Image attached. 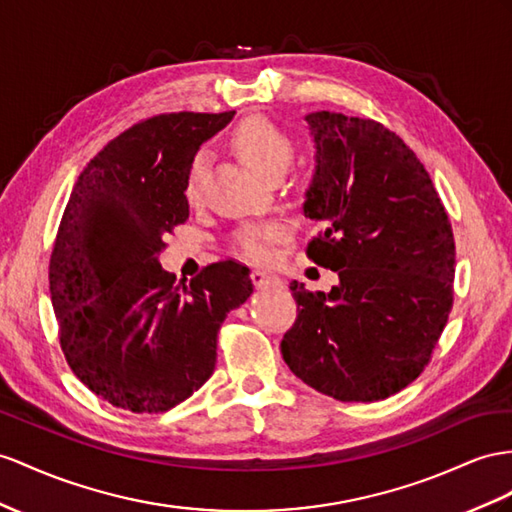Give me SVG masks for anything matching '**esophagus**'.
Returning <instances> with one entry per match:
<instances>
[{"instance_id":"1","label":"esophagus","mask_w":512,"mask_h":512,"mask_svg":"<svg viewBox=\"0 0 512 512\" xmlns=\"http://www.w3.org/2000/svg\"><path fill=\"white\" fill-rule=\"evenodd\" d=\"M251 279L257 287H277V285H281V279L277 277V274H270V272H264V270H253Z\"/></svg>"}]
</instances>
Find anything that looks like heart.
<instances>
[{"label":"heart","mask_w":512,"mask_h":512,"mask_svg":"<svg viewBox=\"0 0 512 512\" xmlns=\"http://www.w3.org/2000/svg\"><path fill=\"white\" fill-rule=\"evenodd\" d=\"M231 144L235 153L255 173L266 179L281 177L294 157V140L287 136V131L266 119V116H248V119H244L233 129ZM205 162V153L199 151L188 164L183 194H186L190 203L199 199L201 194ZM283 233L285 229L281 222H255V225H246L242 231H238V235H235V246L248 259L266 261L272 255V244L279 242Z\"/></svg>","instance_id":"b5f03b06"}]
</instances>
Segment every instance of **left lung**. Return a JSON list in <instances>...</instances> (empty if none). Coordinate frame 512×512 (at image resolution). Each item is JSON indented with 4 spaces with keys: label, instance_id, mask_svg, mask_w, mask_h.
Returning <instances> with one entry per match:
<instances>
[{
    "label": "left lung",
    "instance_id": "8db88e82",
    "mask_svg": "<svg viewBox=\"0 0 512 512\" xmlns=\"http://www.w3.org/2000/svg\"><path fill=\"white\" fill-rule=\"evenodd\" d=\"M316 175L305 214L322 222L307 257L339 274L329 294L292 281L298 305L281 352L290 370L342 402H376L424 372L454 305L456 248L428 170L385 125L305 116Z\"/></svg>",
    "mask_w": 512,
    "mask_h": 512
}]
</instances>
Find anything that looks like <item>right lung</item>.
Segmentation results:
<instances>
[{
  "label": "right lung",
  "mask_w": 512,
  "mask_h": 512,
  "mask_svg": "<svg viewBox=\"0 0 512 512\" xmlns=\"http://www.w3.org/2000/svg\"><path fill=\"white\" fill-rule=\"evenodd\" d=\"M231 112L157 114L110 140L77 177L49 259V292L69 368L99 398L164 413L207 383L218 331L251 296L240 261L175 285L157 257L188 220V164Z\"/></svg>",
  "instance_id": "add662e5"
}]
</instances>
